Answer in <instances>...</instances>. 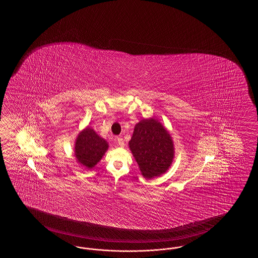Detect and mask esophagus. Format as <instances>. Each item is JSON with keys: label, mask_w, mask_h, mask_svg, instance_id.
Returning a JSON list of instances; mask_svg holds the SVG:
<instances>
[{"label": "esophagus", "mask_w": 258, "mask_h": 258, "mask_svg": "<svg viewBox=\"0 0 258 258\" xmlns=\"http://www.w3.org/2000/svg\"><path fill=\"white\" fill-rule=\"evenodd\" d=\"M115 140L117 144H118L120 147H123V146H124V141H123V139H122L121 137H116Z\"/></svg>", "instance_id": "esophagus-1"}]
</instances>
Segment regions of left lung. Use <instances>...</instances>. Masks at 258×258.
<instances>
[{
	"label": "left lung",
	"mask_w": 258,
	"mask_h": 258,
	"mask_svg": "<svg viewBox=\"0 0 258 258\" xmlns=\"http://www.w3.org/2000/svg\"><path fill=\"white\" fill-rule=\"evenodd\" d=\"M128 145L139 170L147 179L163 174L172 164L174 159L172 137L154 117L137 122Z\"/></svg>",
	"instance_id": "obj_1"
}]
</instances>
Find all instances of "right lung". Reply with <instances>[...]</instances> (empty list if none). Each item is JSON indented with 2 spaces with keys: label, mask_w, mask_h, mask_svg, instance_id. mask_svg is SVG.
I'll use <instances>...</instances> for the list:
<instances>
[{
  "label": "right lung",
  "mask_w": 258,
  "mask_h": 258,
  "mask_svg": "<svg viewBox=\"0 0 258 258\" xmlns=\"http://www.w3.org/2000/svg\"><path fill=\"white\" fill-rule=\"evenodd\" d=\"M109 144L99 137L93 128L86 127L79 132L75 141L74 154L77 163L87 170H92L108 150Z\"/></svg>",
  "instance_id": "1"
}]
</instances>
